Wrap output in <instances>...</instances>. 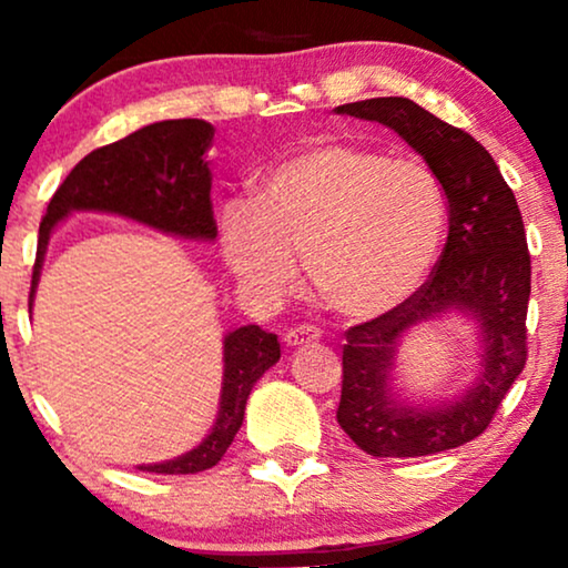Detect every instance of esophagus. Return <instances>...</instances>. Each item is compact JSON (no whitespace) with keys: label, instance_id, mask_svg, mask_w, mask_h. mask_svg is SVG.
<instances>
[{"label":"esophagus","instance_id":"34e87169","mask_svg":"<svg viewBox=\"0 0 568 568\" xmlns=\"http://www.w3.org/2000/svg\"><path fill=\"white\" fill-rule=\"evenodd\" d=\"M321 338V331L315 328V325H300V328H290L284 333V344L292 346V348H300V346H307L313 344V341Z\"/></svg>","mask_w":568,"mask_h":568}]
</instances>
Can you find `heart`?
I'll return each instance as SVG.
<instances>
[{
  "mask_svg": "<svg viewBox=\"0 0 568 568\" xmlns=\"http://www.w3.org/2000/svg\"><path fill=\"white\" fill-rule=\"evenodd\" d=\"M447 222L429 165L352 142H321L276 162L258 204L216 214L230 274L263 297L297 286V255L323 305L346 321L390 313L418 290Z\"/></svg>",
  "mask_w": 568,
  "mask_h": 568,
  "instance_id": "obj_1",
  "label": "heart"
}]
</instances>
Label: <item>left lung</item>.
Wrapping results in <instances>:
<instances>
[{
  "instance_id": "obj_1",
  "label": "left lung",
  "mask_w": 568,
  "mask_h": 568,
  "mask_svg": "<svg viewBox=\"0 0 568 568\" xmlns=\"http://www.w3.org/2000/svg\"><path fill=\"white\" fill-rule=\"evenodd\" d=\"M336 113L393 129L432 168L449 206L445 251L422 290L346 333L336 418L372 457L445 453L486 432L525 367L530 253L523 214L486 146L414 100L369 98L338 105ZM453 312L477 323L479 375L453 399L408 404L392 383L402 338Z\"/></svg>"
}]
</instances>
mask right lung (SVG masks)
Here are the masks:
<instances>
[{
	"mask_svg": "<svg viewBox=\"0 0 568 568\" xmlns=\"http://www.w3.org/2000/svg\"><path fill=\"white\" fill-rule=\"evenodd\" d=\"M212 139L214 126L209 121H158L119 139V142L100 146L77 162L67 181L53 193L41 230H38V253L28 302L30 310H33L53 230L74 212L115 214L165 232V235L212 243L216 237V224L212 201H209L212 170H209L206 158ZM222 348V393L212 432L189 453L165 463L136 465L139 470L185 476V473L212 468L227 453L243 426L247 395L263 377V372L278 362L282 346L274 333L263 331L258 325H243L224 336Z\"/></svg>",
	"mask_w": 568,
	"mask_h": 568,
	"instance_id": "obj_1",
	"label": "right lung"
}]
</instances>
